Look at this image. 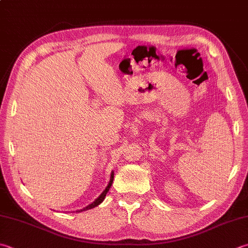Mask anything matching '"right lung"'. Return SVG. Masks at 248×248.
<instances>
[{
    "label": "right lung",
    "mask_w": 248,
    "mask_h": 248,
    "mask_svg": "<svg viewBox=\"0 0 248 248\" xmlns=\"http://www.w3.org/2000/svg\"><path fill=\"white\" fill-rule=\"evenodd\" d=\"M113 179H114V172H111V174H110V179H109V183H108V187L105 188V190L101 193L100 195V197L98 198V199H95V200L91 203V204H89L88 206H86V207H84L82 208V210H80V211H78V212H82V211H87V210H91V208H93V207H95V206H98L100 203H102L103 202V200H104V198L106 197V193H108V191L109 190V188H110V186H111V184H113Z\"/></svg>",
    "instance_id": "1"
}]
</instances>
